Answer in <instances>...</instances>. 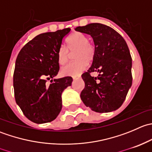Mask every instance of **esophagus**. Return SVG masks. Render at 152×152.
I'll return each mask as SVG.
<instances>
[{
    "instance_id": "obj_1",
    "label": "esophagus",
    "mask_w": 152,
    "mask_h": 152,
    "mask_svg": "<svg viewBox=\"0 0 152 152\" xmlns=\"http://www.w3.org/2000/svg\"><path fill=\"white\" fill-rule=\"evenodd\" d=\"M80 77V76H73V79H79V78Z\"/></svg>"
}]
</instances>
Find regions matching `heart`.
I'll use <instances>...</instances> for the list:
<instances>
[{
  "mask_svg": "<svg viewBox=\"0 0 152 152\" xmlns=\"http://www.w3.org/2000/svg\"><path fill=\"white\" fill-rule=\"evenodd\" d=\"M87 37L80 32L72 34L66 39V47L70 51L76 50L75 53L76 62L63 67L61 73L64 76H77L87 68L88 62L93 59L95 56V47L90 43ZM57 60L59 65L67 63L68 53L65 48H61L58 51Z\"/></svg>",
  "mask_w": 152,
  "mask_h": 152,
  "instance_id": "1",
  "label": "heart"
}]
</instances>
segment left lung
Returning <instances> with one entry per match:
<instances>
[{
    "label": "left lung",
    "instance_id": "left-lung-1",
    "mask_svg": "<svg viewBox=\"0 0 152 152\" xmlns=\"http://www.w3.org/2000/svg\"><path fill=\"white\" fill-rule=\"evenodd\" d=\"M76 30L90 35L95 45L92 65L82 75L85 87L81 99L96 113L118 110L132 83V57L126 42L115 30L102 23L87 24ZM91 72L99 74L93 77Z\"/></svg>",
    "mask_w": 152,
    "mask_h": 152
}]
</instances>
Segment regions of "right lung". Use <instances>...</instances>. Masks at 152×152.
I'll return each mask as SVG.
<instances>
[{
	"mask_svg": "<svg viewBox=\"0 0 152 152\" xmlns=\"http://www.w3.org/2000/svg\"><path fill=\"white\" fill-rule=\"evenodd\" d=\"M70 31L67 28L40 34L24 45L18 55L13 76L15 101L34 123L52 121L62 110V93L71 85L73 79H53L59 70L58 51ZM47 80L52 83L48 86Z\"/></svg>",
	"mask_w": 152,
	"mask_h": 152,
	"instance_id": "right-lung-1",
	"label": "right lung"
}]
</instances>
